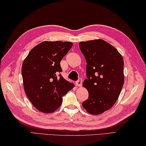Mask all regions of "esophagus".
I'll list each match as a JSON object with an SVG mask.
<instances>
[{
    "mask_svg": "<svg viewBox=\"0 0 146 146\" xmlns=\"http://www.w3.org/2000/svg\"><path fill=\"white\" fill-rule=\"evenodd\" d=\"M82 84V80L81 78H79L77 81L76 82V85L77 86H81Z\"/></svg>",
    "mask_w": 146,
    "mask_h": 146,
    "instance_id": "34e87169",
    "label": "esophagus"
}]
</instances>
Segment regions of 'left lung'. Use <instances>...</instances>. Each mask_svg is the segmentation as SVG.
I'll list each match as a JSON object with an SVG mask.
<instances>
[{
    "mask_svg": "<svg viewBox=\"0 0 146 146\" xmlns=\"http://www.w3.org/2000/svg\"><path fill=\"white\" fill-rule=\"evenodd\" d=\"M86 61L83 86L88 98L83 107L93 115L109 110L117 100L124 83L123 60L119 51L102 39L79 43Z\"/></svg>",
    "mask_w": 146,
    "mask_h": 146,
    "instance_id": "left-lung-1",
    "label": "left lung"
}]
</instances>
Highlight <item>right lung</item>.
Returning <instances> with one entry per match:
<instances>
[{
  "instance_id": "1",
  "label": "right lung",
  "mask_w": 146,
  "mask_h": 146,
  "mask_svg": "<svg viewBox=\"0 0 146 146\" xmlns=\"http://www.w3.org/2000/svg\"><path fill=\"white\" fill-rule=\"evenodd\" d=\"M73 43L44 41L33 48L22 66L24 88L36 109L51 113L60 107L63 97L75 86L60 74V62Z\"/></svg>"
}]
</instances>
